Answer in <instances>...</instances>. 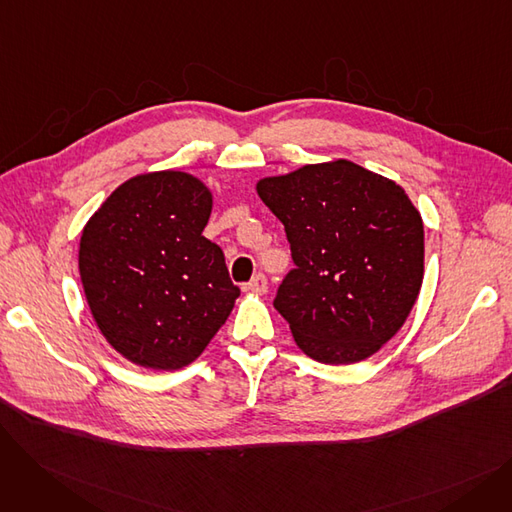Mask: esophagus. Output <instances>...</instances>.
Listing matches in <instances>:
<instances>
[{
    "instance_id": "1",
    "label": "esophagus",
    "mask_w": 512,
    "mask_h": 512,
    "mask_svg": "<svg viewBox=\"0 0 512 512\" xmlns=\"http://www.w3.org/2000/svg\"><path fill=\"white\" fill-rule=\"evenodd\" d=\"M247 290L249 292H253V294H265L267 292V280H265V276L263 274H257L249 284H247Z\"/></svg>"
}]
</instances>
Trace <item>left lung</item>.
I'll return each mask as SVG.
<instances>
[{"label": "left lung", "instance_id": "1", "mask_svg": "<svg viewBox=\"0 0 512 512\" xmlns=\"http://www.w3.org/2000/svg\"><path fill=\"white\" fill-rule=\"evenodd\" d=\"M255 188L297 265L274 301L294 342L326 365L378 353L423 282V220L405 188L348 159L265 176Z\"/></svg>", "mask_w": 512, "mask_h": 512}]
</instances>
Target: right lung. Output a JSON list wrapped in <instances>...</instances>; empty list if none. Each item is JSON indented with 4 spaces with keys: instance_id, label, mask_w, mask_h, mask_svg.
Wrapping results in <instances>:
<instances>
[{
    "instance_id": "add662e5",
    "label": "right lung",
    "mask_w": 512,
    "mask_h": 512,
    "mask_svg": "<svg viewBox=\"0 0 512 512\" xmlns=\"http://www.w3.org/2000/svg\"><path fill=\"white\" fill-rule=\"evenodd\" d=\"M211 188L180 170L128 178L83 228L78 272L97 328L130 363L191 365L238 299L222 249L203 236Z\"/></svg>"
}]
</instances>
